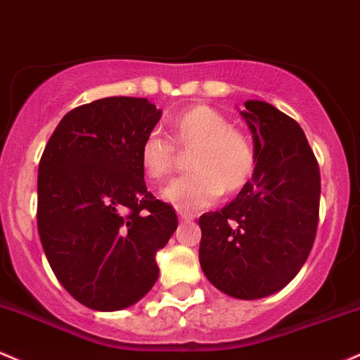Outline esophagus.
<instances>
[{
	"label": "esophagus",
	"mask_w": 360,
	"mask_h": 360,
	"mask_svg": "<svg viewBox=\"0 0 360 360\" xmlns=\"http://www.w3.org/2000/svg\"><path fill=\"white\" fill-rule=\"evenodd\" d=\"M179 216H180L181 221H192L193 219V214L185 212V211H179Z\"/></svg>",
	"instance_id": "esophagus-1"
}]
</instances>
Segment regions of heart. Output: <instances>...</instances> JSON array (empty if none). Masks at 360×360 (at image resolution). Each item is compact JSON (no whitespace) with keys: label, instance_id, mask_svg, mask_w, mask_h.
<instances>
[{"label":"heart","instance_id":"1","mask_svg":"<svg viewBox=\"0 0 360 360\" xmlns=\"http://www.w3.org/2000/svg\"><path fill=\"white\" fill-rule=\"evenodd\" d=\"M169 137L188 156V175L169 181L161 191L165 202L179 211L207 207L219 193L233 195L255 172V149L245 132L207 105H195L169 120ZM141 167L151 180H163L176 165V149L156 132L146 136L139 151Z\"/></svg>","mask_w":360,"mask_h":360}]
</instances>
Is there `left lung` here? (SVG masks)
<instances>
[{"label": "left lung", "instance_id": "1", "mask_svg": "<svg viewBox=\"0 0 360 360\" xmlns=\"http://www.w3.org/2000/svg\"><path fill=\"white\" fill-rule=\"evenodd\" d=\"M255 149V172L221 211L199 217V260L209 282L236 300H260L297 276L320 214V167L300 124L267 102L240 112Z\"/></svg>", "mask_w": 360, "mask_h": 360}]
</instances>
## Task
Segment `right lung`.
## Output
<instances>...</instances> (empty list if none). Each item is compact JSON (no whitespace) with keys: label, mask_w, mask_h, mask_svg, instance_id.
Wrapping results in <instances>:
<instances>
[{"label":"right lung","mask_w":360,"mask_h":360,"mask_svg":"<svg viewBox=\"0 0 360 360\" xmlns=\"http://www.w3.org/2000/svg\"><path fill=\"white\" fill-rule=\"evenodd\" d=\"M161 119L148 98L108 96L63 117L39 163L37 228L63 288L95 311L129 308L158 281L179 219L148 192L141 144Z\"/></svg>","instance_id":"obj_1"}]
</instances>
